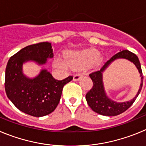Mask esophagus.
Instances as JSON below:
<instances>
[{"instance_id": "obj_1", "label": "esophagus", "mask_w": 146, "mask_h": 146, "mask_svg": "<svg viewBox=\"0 0 146 146\" xmlns=\"http://www.w3.org/2000/svg\"><path fill=\"white\" fill-rule=\"evenodd\" d=\"M82 76V73H77V74H74V77H73V80H74V81L79 80L80 78Z\"/></svg>"}]
</instances>
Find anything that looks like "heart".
I'll list each match as a JSON object with an SVG mask.
<instances>
[{
    "instance_id": "1",
    "label": "heart",
    "mask_w": 146,
    "mask_h": 146,
    "mask_svg": "<svg viewBox=\"0 0 146 146\" xmlns=\"http://www.w3.org/2000/svg\"><path fill=\"white\" fill-rule=\"evenodd\" d=\"M99 53L95 50H86L80 52H70L66 55V61L69 66L73 69H80L94 64L98 60ZM55 64L58 66H64L65 63L57 60Z\"/></svg>"
}]
</instances>
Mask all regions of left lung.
Returning a JSON list of instances; mask_svg holds the SVG:
<instances>
[{
	"instance_id": "8db88e82",
	"label": "left lung",
	"mask_w": 146,
	"mask_h": 146,
	"mask_svg": "<svg viewBox=\"0 0 146 146\" xmlns=\"http://www.w3.org/2000/svg\"><path fill=\"white\" fill-rule=\"evenodd\" d=\"M117 58H126L133 62L139 69L141 76L142 82L136 96L133 100L126 103H118L110 100L106 96L103 86L102 72L112 61ZM89 76L93 81V87L86 95V99L88 104L94 112L102 115H107V116L118 115L126 111V110H128L135 102L137 97L138 96L142 87H143V72H142L140 60L135 53L130 52L127 50H122L121 52L113 55L111 58L104 64V66L100 69V70L91 72Z\"/></svg>"
}]
</instances>
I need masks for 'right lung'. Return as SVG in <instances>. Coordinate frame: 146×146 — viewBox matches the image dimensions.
<instances>
[{
    "instance_id": "obj_1",
    "label": "right lung",
    "mask_w": 146,
    "mask_h": 146,
    "mask_svg": "<svg viewBox=\"0 0 146 146\" xmlns=\"http://www.w3.org/2000/svg\"><path fill=\"white\" fill-rule=\"evenodd\" d=\"M53 57L52 45L40 42L29 45L12 55L8 61L5 76V91L8 98L17 109L35 117H42L55 110L60 102L63 88L73 77L55 80L47 70L30 79L23 75L24 62L34 60L44 64L47 58Z\"/></svg>"
}]
</instances>
